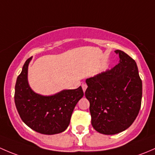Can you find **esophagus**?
I'll return each mask as SVG.
<instances>
[{
  "instance_id": "34e87169",
  "label": "esophagus",
  "mask_w": 155,
  "mask_h": 155,
  "mask_svg": "<svg viewBox=\"0 0 155 155\" xmlns=\"http://www.w3.org/2000/svg\"><path fill=\"white\" fill-rule=\"evenodd\" d=\"M87 88V85L85 84H82V89H83V91H84V92H86V89Z\"/></svg>"
}]
</instances>
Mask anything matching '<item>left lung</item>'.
Listing matches in <instances>:
<instances>
[{
    "label": "left lung",
    "instance_id": "obj_1",
    "mask_svg": "<svg viewBox=\"0 0 155 155\" xmlns=\"http://www.w3.org/2000/svg\"><path fill=\"white\" fill-rule=\"evenodd\" d=\"M119 63L110 71L86 80L92 125L102 134L113 135L128 128L141 107L143 84L137 63L120 50Z\"/></svg>",
    "mask_w": 155,
    "mask_h": 155
}]
</instances>
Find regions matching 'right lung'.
<instances>
[{"instance_id":"right-lung-1","label":"right lung","mask_w":155,"mask_h":155,"mask_svg":"<svg viewBox=\"0 0 155 155\" xmlns=\"http://www.w3.org/2000/svg\"><path fill=\"white\" fill-rule=\"evenodd\" d=\"M32 57L26 60L15 87V104L19 116L28 127L38 133L52 135L63 132L70 123L71 114L84 96L81 87L63 89L51 95L35 92L28 82V66Z\"/></svg>"}]
</instances>
